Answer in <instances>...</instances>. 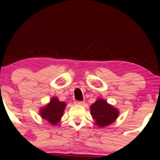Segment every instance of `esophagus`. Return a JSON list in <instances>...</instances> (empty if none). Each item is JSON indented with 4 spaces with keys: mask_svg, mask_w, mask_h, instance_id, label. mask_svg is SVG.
Listing matches in <instances>:
<instances>
[{
    "mask_svg": "<svg viewBox=\"0 0 160 160\" xmlns=\"http://www.w3.org/2000/svg\"><path fill=\"white\" fill-rule=\"evenodd\" d=\"M74 104H77V105H83V104H85V102H82V101L79 102V101H76V102H74Z\"/></svg>",
    "mask_w": 160,
    "mask_h": 160,
    "instance_id": "1",
    "label": "esophagus"
}]
</instances>
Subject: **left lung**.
I'll list each match as a JSON object with an SVG mask.
<instances>
[{
    "instance_id": "left-lung-1",
    "label": "left lung",
    "mask_w": 160,
    "mask_h": 160,
    "mask_svg": "<svg viewBox=\"0 0 160 160\" xmlns=\"http://www.w3.org/2000/svg\"><path fill=\"white\" fill-rule=\"evenodd\" d=\"M90 113L95 124L99 128H104L115 122L120 114L117 108L108 104L105 99H97L90 106Z\"/></svg>"
}]
</instances>
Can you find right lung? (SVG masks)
<instances>
[{"instance_id":"add662e5","label":"right lung","mask_w":160,"mask_h":160,"mask_svg":"<svg viewBox=\"0 0 160 160\" xmlns=\"http://www.w3.org/2000/svg\"><path fill=\"white\" fill-rule=\"evenodd\" d=\"M67 104L60 102L57 97L54 96L50 99L48 104L39 110V114L43 120L49 122L52 126H56L61 121Z\"/></svg>"}]
</instances>
